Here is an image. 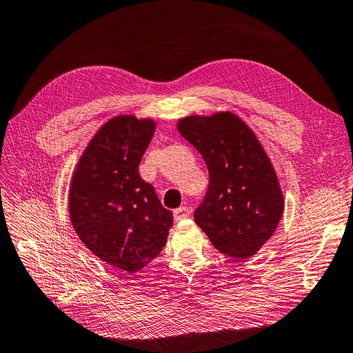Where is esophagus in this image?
<instances>
[{"label":"esophagus","instance_id":"esophagus-1","mask_svg":"<svg viewBox=\"0 0 353 353\" xmlns=\"http://www.w3.org/2000/svg\"><path fill=\"white\" fill-rule=\"evenodd\" d=\"M190 216V208L187 206H181L178 209L174 210V218L175 221H181V219H185Z\"/></svg>","mask_w":353,"mask_h":353}]
</instances>
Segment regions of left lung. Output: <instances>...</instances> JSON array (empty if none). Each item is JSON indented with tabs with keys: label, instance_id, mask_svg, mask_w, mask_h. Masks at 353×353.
Wrapping results in <instances>:
<instances>
[{
	"label": "left lung",
	"instance_id": "left-lung-1",
	"mask_svg": "<svg viewBox=\"0 0 353 353\" xmlns=\"http://www.w3.org/2000/svg\"><path fill=\"white\" fill-rule=\"evenodd\" d=\"M178 132L205 159L209 187L194 221L221 253L248 259L268 241L284 212V197L262 144L237 114H191Z\"/></svg>",
	"mask_w": 353,
	"mask_h": 353
}]
</instances>
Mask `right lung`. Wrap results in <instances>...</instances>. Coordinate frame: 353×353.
<instances>
[{
  "label": "right lung",
  "instance_id": "obj_1",
  "mask_svg": "<svg viewBox=\"0 0 353 353\" xmlns=\"http://www.w3.org/2000/svg\"><path fill=\"white\" fill-rule=\"evenodd\" d=\"M154 130L153 119L114 116L91 138L70 181L69 215L78 237L128 274L162 252L174 222L138 172Z\"/></svg>",
  "mask_w": 353,
  "mask_h": 353
}]
</instances>
